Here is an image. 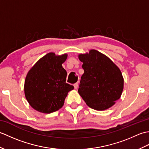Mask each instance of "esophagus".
Listing matches in <instances>:
<instances>
[{
	"label": "esophagus",
	"instance_id": "34e87169",
	"mask_svg": "<svg viewBox=\"0 0 149 149\" xmlns=\"http://www.w3.org/2000/svg\"><path fill=\"white\" fill-rule=\"evenodd\" d=\"M78 86H79L78 83H75V84H74V86L75 89H77V88H78Z\"/></svg>",
	"mask_w": 149,
	"mask_h": 149
}]
</instances>
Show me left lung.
Segmentation results:
<instances>
[{"mask_svg":"<svg viewBox=\"0 0 149 149\" xmlns=\"http://www.w3.org/2000/svg\"><path fill=\"white\" fill-rule=\"evenodd\" d=\"M78 58L84 72L78 92L87 105L98 111L109 109L122 95L123 77L120 68L108 57L91 49Z\"/></svg>","mask_w":149,"mask_h":149,"instance_id":"obj_1","label":"left lung"}]
</instances>
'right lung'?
Instances as JSON below:
<instances>
[{
	"instance_id": "1",
	"label": "right lung",
	"mask_w": 149,
	"mask_h": 149,
	"mask_svg": "<svg viewBox=\"0 0 149 149\" xmlns=\"http://www.w3.org/2000/svg\"><path fill=\"white\" fill-rule=\"evenodd\" d=\"M68 54L49 52L40 58L26 75L24 93L29 105L38 111L51 113L63 107L66 97L74 90L66 83L67 73L62 64Z\"/></svg>"
}]
</instances>
